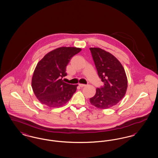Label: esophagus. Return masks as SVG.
<instances>
[{
	"label": "esophagus",
	"mask_w": 158,
	"mask_h": 158,
	"mask_svg": "<svg viewBox=\"0 0 158 158\" xmlns=\"http://www.w3.org/2000/svg\"><path fill=\"white\" fill-rule=\"evenodd\" d=\"M79 86L80 87L82 88V87H84V86H86V85H85V84H82V83H79Z\"/></svg>",
	"instance_id": "obj_1"
}]
</instances>
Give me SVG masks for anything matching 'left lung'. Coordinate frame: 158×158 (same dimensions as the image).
Listing matches in <instances>:
<instances>
[{
  "label": "left lung",
  "mask_w": 158,
  "mask_h": 158,
  "mask_svg": "<svg viewBox=\"0 0 158 158\" xmlns=\"http://www.w3.org/2000/svg\"><path fill=\"white\" fill-rule=\"evenodd\" d=\"M98 76L103 86L96 89L90 104L98 108L108 109L118 104L124 97L127 78L120 62L113 54L99 48H90Z\"/></svg>",
  "instance_id": "8db88e82"
}]
</instances>
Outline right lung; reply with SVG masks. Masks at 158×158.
I'll return each mask as SVG.
<instances>
[{
    "mask_svg": "<svg viewBox=\"0 0 158 158\" xmlns=\"http://www.w3.org/2000/svg\"><path fill=\"white\" fill-rule=\"evenodd\" d=\"M81 48L63 47L47 53L38 63L32 77V88L39 101L56 108L66 104L72 97L78 85L64 82L66 66Z\"/></svg>",
    "mask_w": 158,
    "mask_h": 158,
    "instance_id": "obj_1",
    "label": "right lung"
}]
</instances>
